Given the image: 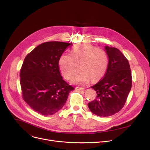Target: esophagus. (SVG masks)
<instances>
[{
    "instance_id": "34e87169",
    "label": "esophagus",
    "mask_w": 150,
    "mask_h": 150,
    "mask_svg": "<svg viewBox=\"0 0 150 150\" xmlns=\"http://www.w3.org/2000/svg\"><path fill=\"white\" fill-rule=\"evenodd\" d=\"M84 88H82V87H76V89H77V90H79V91H81V90H83Z\"/></svg>"
}]
</instances>
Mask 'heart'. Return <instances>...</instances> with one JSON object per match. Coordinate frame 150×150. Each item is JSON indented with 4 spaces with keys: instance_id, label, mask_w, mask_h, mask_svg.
Returning <instances> with one entry per match:
<instances>
[{
    "instance_id": "obj_1",
    "label": "heart",
    "mask_w": 150,
    "mask_h": 150,
    "mask_svg": "<svg viewBox=\"0 0 150 150\" xmlns=\"http://www.w3.org/2000/svg\"><path fill=\"white\" fill-rule=\"evenodd\" d=\"M108 55L106 52L90 44L75 45L72 54L63 53L58 64L61 72L66 79L70 80L79 69L72 81L76 84H84L91 79L97 81L103 77L108 68Z\"/></svg>"
}]
</instances>
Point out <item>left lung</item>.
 I'll return each instance as SVG.
<instances>
[{"label": "left lung", "mask_w": 150, "mask_h": 150, "mask_svg": "<svg viewBox=\"0 0 150 150\" xmlns=\"http://www.w3.org/2000/svg\"><path fill=\"white\" fill-rule=\"evenodd\" d=\"M109 62L106 72L97 84L91 86L96 91L97 98L89 102L91 111L100 117L112 115L124 106L132 86L129 62L115 47H105Z\"/></svg>", "instance_id": "left-lung-1"}]
</instances>
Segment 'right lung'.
I'll return each mask as SVG.
<instances>
[{"mask_svg":"<svg viewBox=\"0 0 150 150\" xmlns=\"http://www.w3.org/2000/svg\"><path fill=\"white\" fill-rule=\"evenodd\" d=\"M71 45L58 41L44 42L23 61L20 72L22 98L39 114L50 115L57 112L74 89L62 79L58 66L60 57Z\"/></svg>","mask_w":150,"mask_h":150,"instance_id":"right-lung-1","label":"right lung"}]
</instances>
